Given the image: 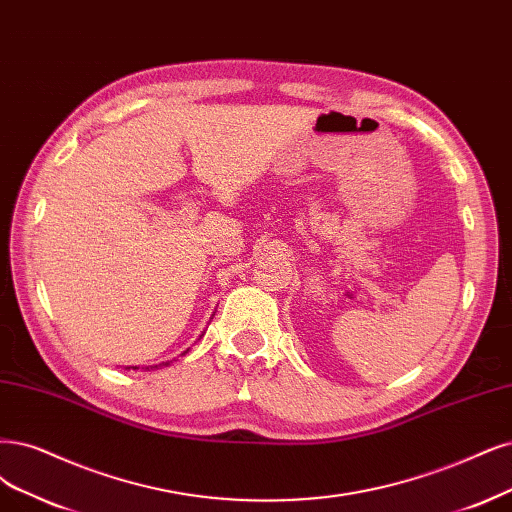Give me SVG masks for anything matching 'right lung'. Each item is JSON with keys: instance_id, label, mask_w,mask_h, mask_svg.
<instances>
[{"instance_id": "add662e5", "label": "right lung", "mask_w": 512, "mask_h": 512, "mask_svg": "<svg viewBox=\"0 0 512 512\" xmlns=\"http://www.w3.org/2000/svg\"><path fill=\"white\" fill-rule=\"evenodd\" d=\"M185 352H187V350H185ZM185 352H183V354H185ZM166 365H168V361H166V363H160V365H151V367H145V369L149 371V369H158V367H166ZM126 369H139V367H126Z\"/></svg>"}]
</instances>
